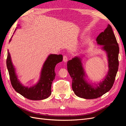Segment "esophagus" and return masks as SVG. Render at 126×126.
Masks as SVG:
<instances>
[{"mask_svg": "<svg viewBox=\"0 0 126 126\" xmlns=\"http://www.w3.org/2000/svg\"><path fill=\"white\" fill-rule=\"evenodd\" d=\"M68 60V57L66 56H64L63 57V61L64 62H67Z\"/></svg>", "mask_w": 126, "mask_h": 126, "instance_id": "esophagus-1", "label": "esophagus"}]
</instances>
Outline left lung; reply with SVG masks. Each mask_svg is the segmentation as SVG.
I'll use <instances>...</instances> for the list:
<instances>
[{"label": "left lung", "instance_id": "obj_1", "mask_svg": "<svg viewBox=\"0 0 126 126\" xmlns=\"http://www.w3.org/2000/svg\"><path fill=\"white\" fill-rule=\"evenodd\" d=\"M96 41L98 45L102 46L101 49L106 52L108 59V71L102 81L96 83L87 80L88 77L80 57L76 56L67 62V70L72 79V90L76 96L87 99L101 97L111 89L119 66V46L109 24L104 32L98 35Z\"/></svg>", "mask_w": 126, "mask_h": 126}]
</instances>
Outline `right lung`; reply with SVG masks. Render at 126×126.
<instances>
[{
  "label": "right lung",
  "mask_w": 126,
  "mask_h": 126,
  "mask_svg": "<svg viewBox=\"0 0 126 126\" xmlns=\"http://www.w3.org/2000/svg\"><path fill=\"white\" fill-rule=\"evenodd\" d=\"M19 27H20L19 25H18L17 29ZM17 29H15V32ZM11 40V38L9 42ZM63 59L62 55H49L41 68L38 81L35 85L28 87L24 86L18 79L16 69L13 64L10 53L8 50L6 64L11 83L14 89L16 92L30 100H40L47 98L51 94V84L56 76L55 67L57 63L62 62Z\"/></svg>",
  "instance_id": "right-lung-1"
}]
</instances>
